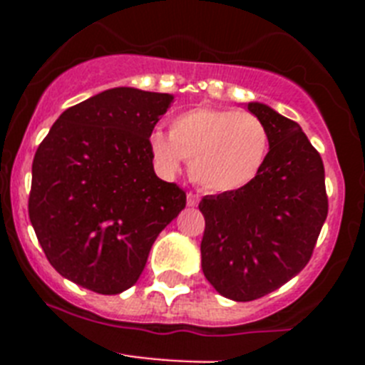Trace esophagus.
<instances>
[{"mask_svg": "<svg viewBox=\"0 0 365 365\" xmlns=\"http://www.w3.org/2000/svg\"><path fill=\"white\" fill-rule=\"evenodd\" d=\"M186 199H188V206H197L199 205V195H197V193L188 192Z\"/></svg>", "mask_w": 365, "mask_h": 365, "instance_id": "esophagus-1", "label": "esophagus"}]
</instances>
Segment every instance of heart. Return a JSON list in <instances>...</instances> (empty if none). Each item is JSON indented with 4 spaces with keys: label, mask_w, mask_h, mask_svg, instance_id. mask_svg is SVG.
Here are the masks:
<instances>
[{
    "label": "heart",
    "mask_w": 365,
    "mask_h": 365,
    "mask_svg": "<svg viewBox=\"0 0 365 365\" xmlns=\"http://www.w3.org/2000/svg\"><path fill=\"white\" fill-rule=\"evenodd\" d=\"M270 135L254 113L195 108L172 120L170 133L155 130L150 150L160 172L175 173L188 160L193 180L208 192L248 186L269 155Z\"/></svg>",
    "instance_id": "heart-1"
}]
</instances>
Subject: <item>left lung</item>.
<instances>
[{
    "label": "left lung",
    "instance_id": "left-lung-1",
    "mask_svg": "<svg viewBox=\"0 0 365 365\" xmlns=\"http://www.w3.org/2000/svg\"><path fill=\"white\" fill-rule=\"evenodd\" d=\"M270 135L256 179L205 195L201 265L215 291L234 302L263 298L305 269L327 217L325 170L298 122L250 102Z\"/></svg>",
    "mask_w": 365,
    "mask_h": 365
}]
</instances>
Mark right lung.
<instances>
[{"label":"right lung","instance_id":"obj_1","mask_svg":"<svg viewBox=\"0 0 365 365\" xmlns=\"http://www.w3.org/2000/svg\"><path fill=\"white\" fill-rule=\"evenodd\" d=\"M168 93L115 87L66 109L32 160L29 217L51 265L98 294L140 278L157 235L186 206L155 175L150 135Z\"/></svg>","mask_w":365,"mask_h":365}]
</instances>
